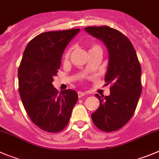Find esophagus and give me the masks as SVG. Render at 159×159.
<instances>
[{
  "label": "esophagus",
  "instance_id": "1",
  "mask_svg": "<svg viewBox=\"0 0 159 159\" xmlns=\"http://www.w3.org/2000/svg\"><path fill=\"white\" fill-rule=\"evenodd\" d=\"M85 95H86L85 93L81 92V91H79V92H78V96H79V98H82V97H84V96H85Z\"/></svg>",
  "mask_w": 159,
  "mask_h": 159
}]
</instances>
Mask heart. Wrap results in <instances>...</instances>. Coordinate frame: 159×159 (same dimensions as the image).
Instances as JSON below:
<instances>
[{
  "label": "heart",
  "mask_w": 159,
  "mask_h": 159,
  "mask_svg": "<svg viewBox=\"0 0 159 159\" xmlns=\"http://www.w3.org/2000/svg\"><path fill=\"white\" fill-rule=\"evenodd\" d=\"M101 49V48H100V46H98V45H94V46H93L91 48V49H90V50H94V49ZM69 55H70V50H68V52H67V53H65V57L67 59V58H68Z\"/></svg>",
  "instance_id": "heart-1"
}]
</instances>
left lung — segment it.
<instances>
[{"mask_svg":"<svg viewBox=\"0 0 159 159\" xmlns=\"http://www.w3.org/2000/svg\"><path fill=\"white\" fill-rule=\"evenodd\" d=\"M86 32L102 41L109 54L106 85L111 84L109 96L100 97L99 107L91 114L94 125L104 132L123 127L133 115L142 92L141 67L136 50L126 36L110 27H88Z\"/></svg>","mask_w":159,"mask_h":159,"instance_id":"1","label":"left lung"}]
</instances>
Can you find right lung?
<instances>
[{
    "label": "right lung",
    "mask_w": 159,
    "mask_h": 159,
    "mask_svg": "<svg viewBox=\"0 0 159 159\" xmlns=\"http://www.w3.org/2000/svg\"><path fill=\"white\" fill-rule=\"evenodd\" d=\"M80 29L49 31L32 39L23 52L18 70L19 91L31 121L48 132L63 130L78 101L74 90L58 94L52 84L70 41Z\"/></svg>",
    "instance_id": "right-lung-1"
}]
</instances>
